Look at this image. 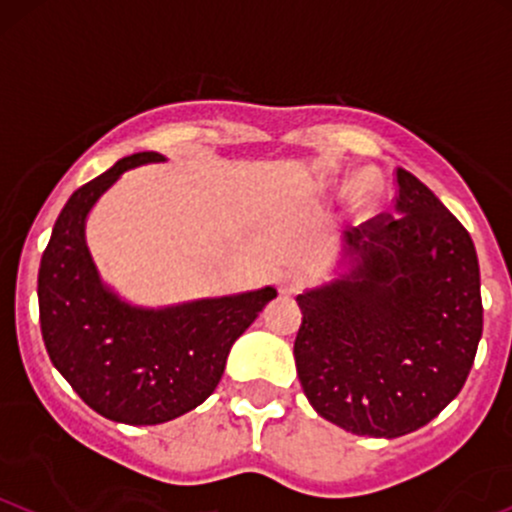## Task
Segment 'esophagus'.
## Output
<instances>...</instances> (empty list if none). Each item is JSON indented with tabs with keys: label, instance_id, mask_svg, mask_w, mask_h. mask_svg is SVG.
I'll return each instance as SVG.
<instances>
[{
	"label": "esophagus",
	"instance_id": "34e87169",
	"mask_svg": "<svg viewBox=\"0 0 512 512\" xmlns=\"http://www.w3.org/2000/svg\"><path fill=\"white\" fill-rule=\"evenodd\" d=\"M277 287L282 294H294L301 287V277L297 272H282L277 277Z\"/></svg>",
	"mask_w": 512,
	"mask_h": 512
}]
</instances>
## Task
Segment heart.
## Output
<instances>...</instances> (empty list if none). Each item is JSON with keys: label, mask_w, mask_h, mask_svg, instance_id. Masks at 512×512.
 Masks as SVG:
<instances>
[{"label": "heart", "mask_w": 512, "mask_h": 512, "mask_svg": "<svg viewBox=\"0 0 512 512\" xmlns=\"http://www.w3.org/2000/svg\"><path fill=\"white\" fill-rule=\"evenodd\" d=\"M353 198L355 201H365V198H368V176H358V179H355Z\"/></svg>", "instance_id": "heart-1"}]
</instances>
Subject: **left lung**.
Segmentation results:
<instances>
[{
	"label": "left lung",
	"mask_w": 512,
	"mask_h": 512,
	"mask_svg": "<svg viewBox=\"0 0 512 512\" xmlns=\"http://www.w3.org/2000/svg\"><path fill=\"white\" fill-rule=\"evenodd\" d=\"M338 245L333 277L297 297L306 400L360 437L417 432L459 395L481 341L471 235L397 169L395 211L346 230Z\"/></svg>",
	"instance_id": "left-lung-1"
}]
</instances>
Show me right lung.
<instances>
[{
	"label": "right lung",
	"instance_id": "add662e5",
	"mask_svg": "<svg viewBox=\"0 0 512 512\" xmlns=\"http://www.w3.org/2000/svg\"><path fill=\"white\" fill-rule=\"evenodd\" d=\"M166 161L139 152L68 198L39 267L43 343L58 373L88 407L112 422L147 427L196 410L223 378L230 348L277 289L139 306L100 277L85 240L95 203L122 174Z\"/></svg>",
	"mask_w": 512,
	"mask_h": 512
}]
</instances>
